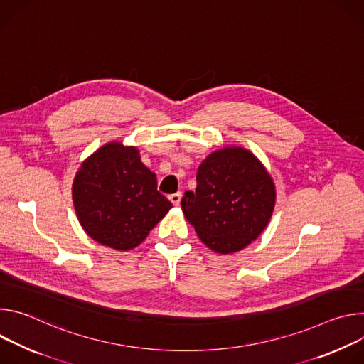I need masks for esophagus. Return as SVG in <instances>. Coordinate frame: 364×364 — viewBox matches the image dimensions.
Listing matches in <instances>:
<instances>
[{"instance_id":"34e87169","label":"esophagus","mask_w":364,"mask_h":364,"mask_svg":"<svg viewBox=\"0 0 364 364\" xmlns=\"http://www.w3.org/2000/svg\"><path fill=\"white\" fill-rule=\"evenodd\" d=\"M181 199H182V193L181 192H176V193H172L169 195V200L173 204V205H179L181 204Z\"/></svg>"}]
</instances>
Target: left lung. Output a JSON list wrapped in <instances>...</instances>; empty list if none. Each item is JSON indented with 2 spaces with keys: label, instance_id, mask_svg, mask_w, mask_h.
<instances>
[{
  "label": "left lung",
  "instance_id": "obj_1",
  "mask_svg": "<svg viewBox=\"0 0 364 364\" xmlns=\"http://www.w3.org/2000/svg\"><path fill=\"white\" fill-rule=\"evenodd\" d=\"M196 182L181 205L211 250L238 252L266 228L274 208V185L249 150L227 147L211 153L199 165Z\"/></svg>",
  "mask_w": 364,
  "mask_h": 364
}]
</instances>
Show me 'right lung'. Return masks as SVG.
<instances>
[{"mask_svg": "<svg viewBox=\"0 0 364 364\" xmlns=\"http://www.w3.org/2000/svg\"><path fill=\"white\" fill-rule=\"evenodd\" d=\"M72 196L87 234L121 252L139 246L172 208L139 150L121 143L102 146L80 165Z\"/></svg>", "mask_w": 364, "mask_h": 364, "instance_id": "right-lung-1", "label": "right lung"}]
</instances>
